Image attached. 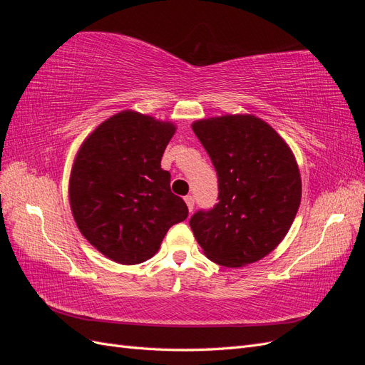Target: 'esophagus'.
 I'll list each match as a JSON object with an SVG mask.
<instances>
[{"label": "esophagus", "mask_w": 365, "mask_h": 365, "mask_svg": "<svg viewBox=\"0 0 365 365\" xmlns=\"http://www.w3.org/2000/svg\"><path fill=\"white\" fill-rule=\"evenodd\" d=\"M184 201H185L187 207H189V212L192 213V212H193V207H195V197H193L192 195H187V196L184 197Z\"/></svg>", "instance_id": "obj_1"}]
</instances>
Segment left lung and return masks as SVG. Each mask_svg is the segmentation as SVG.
Wrapping results in <instances>:
<instances>
[{
  "label": "left lung",
  "instance_id": "1",
  "mask_svg": "<svg viewBox=\"0 0 365 365\" xmlns=\"http://www.w3.org/2000/svg\"><path fill=\"white\" fill-rule=\"evenodd\" d=\"M217 173V204L190 217L205 256L222 267L257 262L288 233L302 201L297 161L283 138L254 115L192 125Z\"/></svg>",
  "mask_w": 365,
  "mask_h": 365
}]
</instances>
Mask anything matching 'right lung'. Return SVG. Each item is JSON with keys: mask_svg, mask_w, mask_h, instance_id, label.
Returning a JSON list of instances; mask_svg holds the SVG:
<instances>
[{"mask_svg": "<svg viewBox=\"0 0 365 365\" xmlns=\"http://www.w3.org/2000/svg\"><path fill=\"white\" fill-rule=\"evenodd\" d=\"M175 126L123 111L81 146L70 178V205L83 237L121 264L146 262L169 228L189 216L170 190L161 157Z\"/></svg>", "mask_w": 365, "mask_h": 365, "instance_id": "right-lung-1", "label": "right lung"}]
</instances>
